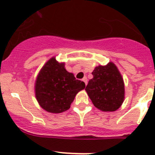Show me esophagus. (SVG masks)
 <instances>
[{
	"mask_svg": "<svg viewBox=\"0 0 155 155\" xmlns=\"http://www.w3.org/2000/svg\"><path fill=\"white\" fill-rule=\"evenodd\" d=\"M82 81L84 82V84H87V78H86V77H84V78L82 79Z\"/></svg>",
	"mask_w": 155,
	"mask_h": 155,
	"instance_id": "34e87169",
	"label": "esophagus"
}]
</instances>
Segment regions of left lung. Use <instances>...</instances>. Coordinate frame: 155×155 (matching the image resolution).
Returning <instances> with one entry per match:
<instances>
[{"label":"left lung","instance_id":"8db88e82","mask_svg":"<svg viewBox=\"0 0 155 155\" xmlns=\"http://www.w3.org/2000/svg\"><path fill=\"white\" fill-rule=\"evenodd\" d=\"M93 78L85 91L93 105L103 112H114L120 107L125 98L124 78L113 62L99 65L92 71Z\"/></svg>","mask_w":155,"mask_h":155}]
</instances>
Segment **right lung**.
<instances>
[{"label": "right lung", "mask_w": 155, "mask_h": 155, "mask_svg": "<svg viewBox=\"0 0 155 155\" xmlns=\"http://www.w3.org/2000/svg\"><path fill=\"white\" fill-rule=\"evenodd\" d=\"M85 84L65 69L64 63L50 58L41 68L35 83L37 102L46 112L61 113L71 107L76 94Z\"/></svg>", "instance_id": "obj_1"}]
</instances>
